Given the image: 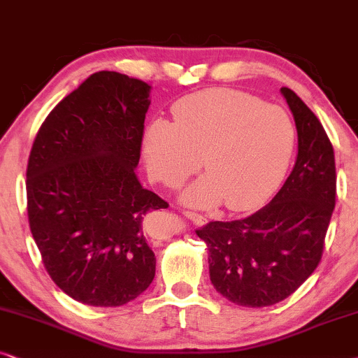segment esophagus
Instances as JSON below:
<instances>
[{
  "instance_id": "obj_1",
  "label": "esophagus",
  "mask_w": 358,
  "mask_h": 358,
  "mask_svg": "<svg viewBox=\"0 0 358 358\" xmlns=\"http://www.w3.org/2000/svg\"><path fill=\"white\" fill-rule=\"evenodd\" d=\"M183 216L187 217V219H189V221L194 222V224H204V222H206V217L201 216V214L193 213V211H187V209H185V211H183Z\"/></svg>"
}]
</instances>
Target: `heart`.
Segmentation results:
<instances>
[{"label":"heart","mask_w":358,"mask_h":358,"mask_svg":"<svg viewBox=\"0 0 358 358\" xmlns=\"http://www.w3.org/2000/svg\"><path fill=\"white\" fill-rule=\"evenodd\" d=\"M173 117L147 124L142 154L152 180L166 188H178L203 165L206 175L185 189V203L224 201L232 211H249L283 182L296 144L283 108L236 90H208L180 99Z\"/></svg>","instance_id":"b5f03b06"}]
</instances>
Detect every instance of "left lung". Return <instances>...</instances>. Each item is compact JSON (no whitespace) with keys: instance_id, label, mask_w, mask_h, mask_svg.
<instances>
[{"instance_id":"left-lung-1","label":"left lung","mask_w":358,"mask_h":358,"mask_svg":"<svg viewBox=\"0 0 358 358\" xmlns=\"http://www.w3.org/2000/svg\"><path fill=\"white\" fill-rule=\"evenodd\" d=\"M282 94L298 131V157L287 182L259 211L213 221L196 234L208 245L216 292L247 308L292 296L317 268L336 206L334 149L311 109L292 90Z\"/></svg>"}]
</instances>
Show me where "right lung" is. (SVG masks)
<instances>
[{
  "label": "right lung",
  "mask_w": 358,
  "mask_h": 358,
  "mask_svg": "<svg viewBox=\"0 0 358 358\" xmlns=\"http://www.w3.org/2000/svg\"><path fill=\"white\" fill-rule=\"evenodd\" d=\"M149 92L117 71L88 76L42 122L27 162V217L47 273L90 306H122L155 276L145 217L169 203L136 175Z\"/></svg>",
  "instance_id": "1"
}]
</instances>
